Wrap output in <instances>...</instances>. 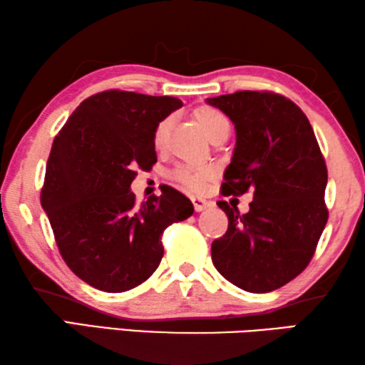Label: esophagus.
Here are the masks:
<instances>
[{"mask_svg": "<svg viewBox=\"0 0 365 365\" xmlns=\"http://www.w3.org/2000/svg\"><path fill=\"white\" fill-rule=\"evenodd\" d=\"M191 202H193V207L195 211H202V209H206L211 202H209L207 200H205V197H197V196H191Z\"/></svg>", "mask_w": 365, "mask_h": 365, "instance_id": "34e87169", "label": "esophagus"}]
</instances>
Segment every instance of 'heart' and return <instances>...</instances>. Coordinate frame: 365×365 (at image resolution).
I'll return each mask as SVG.
<instances>
[{
  "label": "heart",
  "mask_w": 365,
  "mask_h": 365,
  "mask_svg": "<svg viewBox=\"0 0 365 365\" xmlns=\"http://www.w3.org/2000/svg\"><path fill=\"white\" fill-rule=\"evenodd\" d=\"M193 117L196 122L200 123L202 132L206 133V137L214 141L217 138H227L228 133H230V120L228 117L222 113L220 109L212 108V106H197L193 110ZM172 127V119L170 117H164L160 119L156 127H154L153 132V145L156 150L164 148L165 141H168L169 132ZM172 177L177 183H180L185 190L193 191H202L206 187V183L212 178V172L206 168H191V165H180L174 172H172Z\"/></svg>",
  "instance_id": "heart-1"
}]
</instances>
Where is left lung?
<instances>
[{
    "instance_id": "1",
    "label": "left lung",
    "mask_w": 365,
    "mask_h": 365,
    "mask_svg": "<svg viewBox=\"0 0 365 365\" xmlns=\"http://www.w3.org/2000/svg\"><path fill=\"white\" fill-rule=\"evenodd\" d=\"M207 103L230 117L237 130L222 193L252 190L246 214L217 202L228 228L212 242V262L245 292H274L307 267L329 220L324 154L306 114L280 93L245 90Z\"/></svg>"
}]
</instances>
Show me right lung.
I'll return each instance as SVG.
<instances>
[{
	"label": "right lung",
	"mask_w": 365,
	"mask_h": 365,
	"mask_svg": "<svg viewBox=\"0 0 365 365\" xmlns=\"http://www.w3.org/2000/svg\"><path fill=\"white\" fill-rule=\"evenodd\" d=\"M182 101L106 90L86 98L53 141L41 206L61 256L96 289L122 293L150 279L164 256L160 237L193 214L172 187L137 205L130 185L156 164L153 132Z\"/></svg>",
	"instance_id": "add662e5"
}]
</instances>
